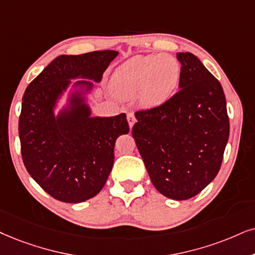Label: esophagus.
Instances as JSON below:
<instances>
[{"instance_id": "esophagus-1", "label": "esophagus", "mask_w": 255, "mask_h": 255, "mask_svg": "<svg viewBox=\"0 0 255 255\" xmlns=\"http://www.w3.org/2000/svg\"><path fill=\"white\" fill-rule=\"evenodd\" d=\"M127 120H128V124H129V127L130 128L133 127L135 122H136V119H135L133 113H128V114H127Z\"/></svg>"}]
</instances>
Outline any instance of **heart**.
I'll use <instances>...</instances> for the list:
<instances>
[{"mask_svg": "<svg viewBox=\"0 0 255 255\" xmlns=\"http://www.w3.org/2000/svg\"><path fill=\"white\" fill-rule=\"evenodd\" d=\"M181 77V64L169 54L138 55L115 70L111 88L115 95L130 98L138 93L147 108L163 105L172 98Z\"/></svg>", "mask_w": 255, "mask_h": 255, "instance_id": "obj_1", "label": "heart"}]
</instances>
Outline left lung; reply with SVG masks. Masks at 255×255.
Segmentation results:
<instances>
[{"mask_svg": "<svg viewBox=\"0 0 255 255\" xmlns=\"http://www.w3.org/2000/svg\"><path fill=\"white\" fill-rule=\"evenodd\" d=\"M176 57L180 90L159 107L135 113L131 134L154 187L169 199L187 200L219 173L230 120L220 82L192 53Z\"/></svg>", "mask_w": 255, "mask_h": 255, "instance_id": "1", "label": "left lung"}]
</instances>
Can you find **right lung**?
<instances>
[{
    "label": "right lung",
    "mask_w": 255,
    "mask_h": 255,
    "mask_svg": "<svg viewBox=\"0 0 255 255\" xmlns=\"http://www.w3.org/2000/svg\"><path fill=\"white\" fill-rule=\"evenodd\" d=\"M119 55L99 50L60 55L29 83L22 99L18 135L30 176L54 199L83 202L104 188L114 163L117 138L128 134L126 114L92 117L88 94ZM82 80L71 83V80ZM66 105L55 114L64 93Z\"/></svg>",
    "instance_id": "1"
}]
</instances>
